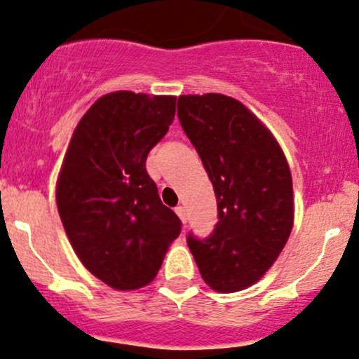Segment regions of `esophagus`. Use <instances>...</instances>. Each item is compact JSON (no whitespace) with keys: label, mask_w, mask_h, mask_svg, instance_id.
Listing matches in <instances>:
<instances>
[{"label":"esophagus","mask_w":359,"mask_h":359,"mask_svg":"<svg viewBox=\"0 0 359 359\" xmlns=\"http://www.w3.org/2000/svg\"><path fill=\"white\" fill-rule=\"evenodd\" d=\"M175 212H177V215H179L180 221H182V224L185 226V224H187V214H185V207L179 205V207H177V209H175Z\"/></svg>","instance_id":"obj_1"}]
</instances>
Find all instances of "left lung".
I'll return each instance as SVG.
<instances>
[{"label":"left lung","instance_id":"left-lung-1","mask_svg":"<svg viewBox=\"0 0 359 359\" xmlns=\"http://www.w3.org/2000/svg\"><path fill=\"white\" fill-rule=\"evenodd\" d=\"M177 110L217 198L212 234L198 239L189 232V249L214 291H241L266 274L287 243L291 170L273 133L234 98L182 95Z\"/></svg>","mask_w":359,"mask_h":359}]
</instances>
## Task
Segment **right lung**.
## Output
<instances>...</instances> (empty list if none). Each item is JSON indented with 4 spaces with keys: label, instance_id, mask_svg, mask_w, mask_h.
<instances>
[{
    "label": "right lung",
    "instance_id": "right-lung-1",
    "mask_svg": "<svg viewBox=\"0 0 359 359\" xmlns=\"http://www.w3.org/2000/svg\"><path fill=\"white\" fill-rule=\"evenodd\" d=\"M175 97L114 92L81 116L56 184V205L86 269L118 291L144 287L182 222L162 204L147 155L168 132Z\"/></svg>",
    "mask_w": 359,
    "mask_h": 359
}]
</instances>
